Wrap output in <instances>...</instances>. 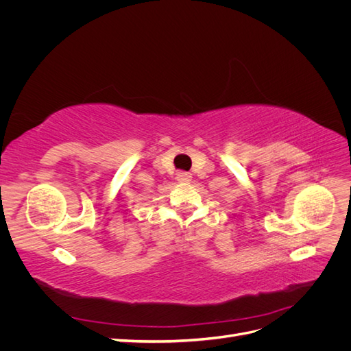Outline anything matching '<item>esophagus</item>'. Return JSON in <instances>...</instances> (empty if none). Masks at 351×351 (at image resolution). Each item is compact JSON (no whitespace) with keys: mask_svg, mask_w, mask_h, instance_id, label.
I'll return each instance as SVG.
<instances>
[{"mask_svg":"<svg viewBox=\"0 0 351 351\" xmlns=\"http://www.w3.org/2000/svg\"><path fill=\"white\" fill-rule=\"evenodd\" d=\"M177 180L180 183H187V182H190V180H192V174L186 173V171H180V173H177Z\"/></svg>","mask_w":351,"mask_h":351,"instance_id":"1","label":"esophagus"}]
</instances>
